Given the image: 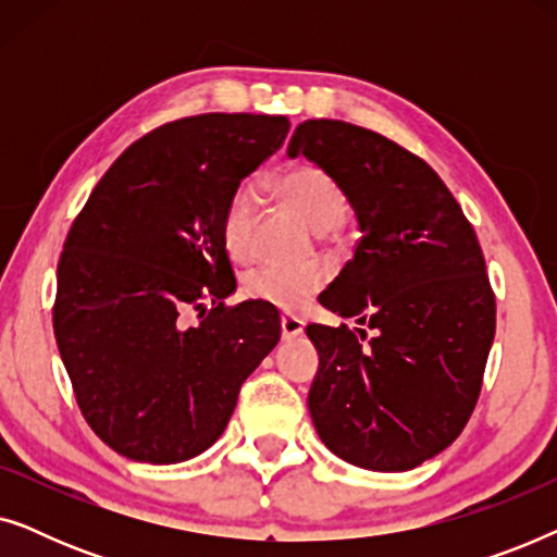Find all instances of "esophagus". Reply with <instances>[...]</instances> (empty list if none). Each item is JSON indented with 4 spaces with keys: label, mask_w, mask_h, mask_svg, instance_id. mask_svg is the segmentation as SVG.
<instances>
[{
    "label": "esophagus",
    "mask_w": 557,
    "mask_h": 557,
    "mask_svg": "<svg viewBox=\"0 0 557 557\" xmlns=\"http://www.w3.org/2000/svg\"><path fill=\"white\" fill-rule=\"evenodd\" d=\"M304 332V322L299 317L294 314H281V334H284V339H294L299 337Z\"/></svg>",
    "instance_id": "esophagus-1"
}]
</instances>
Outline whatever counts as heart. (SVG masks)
Here are the masks:
<instances>
[{
  "mask_svg": "<svg viewBox=\"0 0 557 557\" xmlns=\"http://www.w3.org/2000/svg\"><path fill=\"white\" fill-rule=\"evenodd\" d=\"M278 193L319 231L337 225L347 210V197L339 182L319 166H292L278 177ZM258 225V193L253 185H240L227 197L220 218V238L227 256L238 263L253 261ZM326 281V269L307 265H263L246 278L250 299L271 304L276 309L296 311L314 296Z\"/></svg>",
  "mask_w": 557,
  "mask_h": 557,
  "instance_id": "heart-1",
  "label": "heart"
}]
</instances>
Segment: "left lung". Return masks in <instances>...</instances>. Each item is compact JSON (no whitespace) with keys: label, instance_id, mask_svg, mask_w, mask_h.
I'll return each mask as SVG.
<instances>
[{"label":"left lung","instance_id":"left-lung-1","mask_svg":"<svg viewBox=\"0 0 557 557\" xmlns=\"http://www.w3.org/2000/svg\"><path fill=\"white\" fill-rule=\"evenodd\" d=\"M299 154L339 182L362 233L319 296L360 326H307L311 421L355 467L416 469L454 444L482 391L497 309L476 233L421 157L370 128L309 119L288 141Z\"/></svg>","mask_w":557,"mask_h":557}]
</instances>
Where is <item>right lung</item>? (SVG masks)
Listing matches in <instances>:
<instances>
[{
	"instance_id": "add662e5",
	"label": "right lung",
	"mask_w": 557,
	"mask_h": 557,
	"mask_svg": "<svg viewBox=\"0 0 557 557\" xmlns=\"http://www.w3.org/2000/svg\"><path fill=\"white\" fill-rule=\"evenodd\" d=\"M286 134V116L263 113L172 121L134 141L73 220L52 326L83 418L126 459L202 454L225 431L240 385L278 345L271 304L225 307L235 276L220 218ZM189 306L201 324L182 327Z\"/></svg>"
}]
</instances>
